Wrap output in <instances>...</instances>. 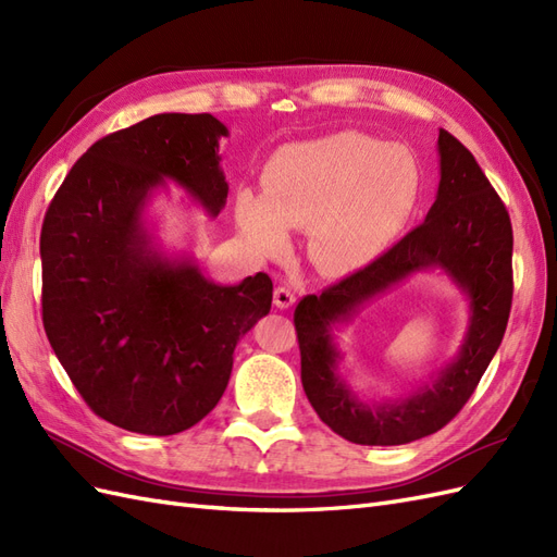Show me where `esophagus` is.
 <instances>
[{
    "mask_svg": "<svg viewBox=\"0 0 557 557\" xmlns=\"http://www.w3.org/2000/svg\"><path fill=\"white\" fill-rule=\"evenodd\" d=\"M274 305L278 309H290L295 305V293L290 288H285V285H278L274 290Z\"/></svg>",
    "mask_w": 557,
    "mask_h": 557,
    "instance_id": "esophagus-1",
    "label": "esophagus"
}]
</instances>
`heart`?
<instances>
[{
	"label": "heart",
	"instance_id": "1",
	"mask_svg": "<svg viewBox=\"0 0 557 557\" xmlns=\"http://www.w3.org/2000/svg\"><path fill=\"white\" fill-rule=\"evenodd\" d=\"M264 195L242 190L237 227L258 256L288 246V227L309 230V260L327 276H344L379 258L409 221L423 166L407 146L362 132L288 144L267 162Z\"/></svg>",
	"mask_w": 557,
	"mask_h": 557
}]
</instances>
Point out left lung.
<instances>
[{
  "label": "left lung",
  "mask_w": 557,
  "mask_h": 557,
  "mask_svg": "<svg viewBox=\"0 0 557 557\" xmlns=\"http://www.w3.org/2000/svg\"><path fill=\"white\" fill-rule=\"evenodd\" d=\"M440 190L425 221L360 272L307 295L295 309L301 385L323 423L362 446H399L442 430L458 416L497 352L513 297L509 211L469 150L440 129ZM444 268L470 299L459 356L430 385L399 400L364 403L338 376L331 330L367 300L418 271Z\"/></svg>",
  "instance_id": "obj_1"
}]
</instances>
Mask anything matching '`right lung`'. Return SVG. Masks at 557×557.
I'll list each match as a JSON object with an SVG mask.
<instances>
[{
	"instance_id": "obj_1",
	"label": "right lung",
	"mask_w": 557,
	"mask_h": 557,
	"mask_svg": "<svg viewBox=\"0 0 557 557\" xmlns=\"http://www.w3.org/2000/svg\"><path fill=\"white\" fill-rule=\"evenodd\" d=\"M211 113H158L92 144L41 227L44 330L88 407L127 432L193 428L223 397L242 336L272 309L258 272L218 285L166 256L144 209L166 181L209 215L227 201Z\"/></svg>"
}]
</instances>
